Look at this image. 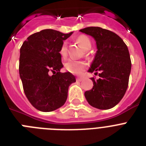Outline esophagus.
I'll return each instance as SVG.
<instances>
[{
    "instance_id": "34e87169",
    "label": "esophagus",
    "mask_w": 146,
    "mask_h": 146,
    "mask_svg": "<svg viewBox=\"0 0 146 146\" xmlns=\"http://www.w3.org/2000/svg\"><path fill=\"white\" fill-rule=\"evenodd\" d=\"M82 80V77H77V81H79V82H81Z\"/></svg>"
}]
</instances>
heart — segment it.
<instances>
[{"instance_id":"1","label":"heart","mask_w":146,"mask_h":146,"mask_svg":"<svg viewBox=\"0 0 146 146\" xmlns=\"http://www.w3.org/2000/svg\"><path fill=\"white\" fill-rule=\"evenodd\" d=\"M77 42L79 44L80 46L86 51H88L91 49V40L85 35H80L77 37ZM66 43H64L62 44L60 50V53L63 57L66 56ZM64 66L68 72H71L72 74H80L84 71V69L87 66V64H86V62L82 61V60H75L70 59V60L66 62Z\"/></svg>"}]
</instances>
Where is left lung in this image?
I'll return each instance as SVG.
<instances>
[{"label": "left lung", "mask_w": 146, "mask_h": 146, "mask_svg": "<svg viewBox=\"0 0 146 146\" xmlns=\"http://www.w3.org/2000/svg\"><path fill=\"white\" fill-rule=\"evenodd\" d=\"M80 31L91 36L97 47L88 72H99V79L92 77L94 86L85 92L88 104L108 110L119 103L128 87L131 63L129 50L116 33L99 27H88Z\"/></svg>", "instance_id": "left-lung-1"}]
</instances>
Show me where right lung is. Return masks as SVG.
<instances>
[{
    "label": "right lung",
    "mask_w": 146,
    "mask_h": 146,
    "mask_svg": "<svg viewBox=\"0 0 146 146\" xmlns=\"http://www.w3.org/2000/svg\"><path fill=\"white\" fill-rule=\"evenodd\" d=\"M72 33L42 30L28 36L20 48L19 72L23 90L28 101L40 111L51 112L63 106L69 86L76 82L69 72H60L64 66L60 47Z\"/></svg>",
    "instance_id": "add662e5"
}]
</instances>
